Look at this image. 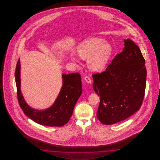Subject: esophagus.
Masks as SVG:
<instances>
[{"label":"esophagus","instance_id":"34e87169","mask_svg":"<svg viewBox=\"0 0 160 160\" xmlns=\"http://www.w3.org/2000/svg\"><path fill=\"white\" fill-rule=\"evenodd\" d=\"M84 80L88 83H92V80H91V79L90 78V77H88V76H86L85 77H84Z\"/></svg>","mask_w":160,"mask_h":160}]
</instances>
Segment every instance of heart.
Wrapping results in <instances>:
<instances>
[{
  "label": "heart",
  "instance_id": "heart-1",
  "mask_svg": "<svg viewBox=\"0 0 160 160\" xmlns=\"http://www.w3.org/2000/svg\"><path fill=\"white\" fill-rule=\"evenodd\" d=\"M77 51L82 58L88 59V68L95 72H102L105 68L112 52V46L104 39L99 37L91 38L82 42ZM72 58L76 61L75 56Z\"/></svg>",
  "mask_w": 160,
  "mask_h": 160
}]
</instances>
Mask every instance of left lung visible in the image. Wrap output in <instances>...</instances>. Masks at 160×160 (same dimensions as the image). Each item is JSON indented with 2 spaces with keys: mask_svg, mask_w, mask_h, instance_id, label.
Segmentation results:
<instances>
[{
  "mask_svg": "<svg viewBox=\"0 0 160 160\" xmlns=\"http://www.w3.org/2000/svg\"><path fill=\"white\" fill-rule=\"evenodd\" d=\"M123 51L117 55L105 72L92 75L93 89L100 97L97 113L103 125H112L139 110L146 87L145 61L139 47L124 39Z\"/></svg>",
  "mask_w": 160,
  "mask_h": 160,
  "instance_id": "obj_1",
  "label": "left lung"
}]
</instances>
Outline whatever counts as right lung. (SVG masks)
<instances>
[{
	"mask_svg": "<svg viewBox=\"0 0 160 160\" xmlns=\"http://www.w3.org/2000/svg\"><path fill=\"white\" fill-rule=\"evenodd\" d=\"M15 75L18 102L27 117L44 126L61 127L68 122L82 92L81 78L78 72L62 75L63 85L54 103L50 108L42 110L28 105L22 94L20 59L18 61Z\"/></svg>",
	"mask_w": 160,
	"mask_h": 160,
	"instance_id": "1",
	"label": "right lung"
}]
</instances>
